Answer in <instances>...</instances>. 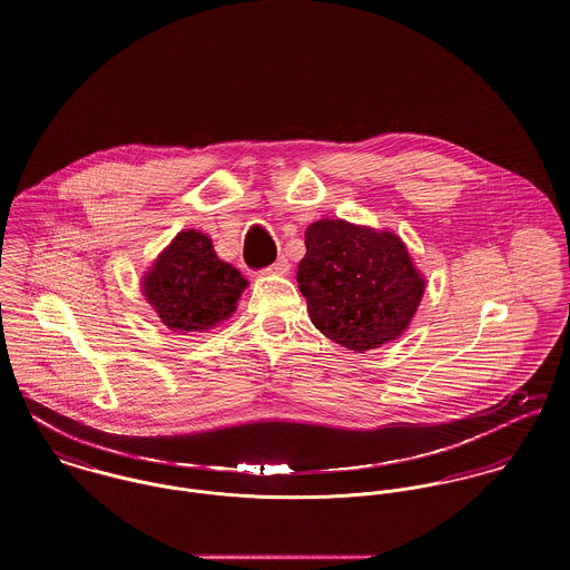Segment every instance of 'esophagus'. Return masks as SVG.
<instances>
[{
    "label": "esophagus",
    "mask_w": 570,
    "mask_h": 570,
    "mask_svg": "<svg viewBox=\"0 0 570 570\" xmlns=\"http://www.w3.org/2000/svg\"><path fill=\"white\" fill-rule=\"evenodd\" d=\"M289 267H292L289 261H287L285 256H281L274 265L267 267V274H272V276H287V274H289Z\"/></svg>",
    "instance_id": "1"
}]
</instances>
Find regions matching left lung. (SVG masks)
Returning <instances> with one entry per match:
<instances>
[{
	"mask_svg": "<svg viewBox=\"0 0 570 570\" xmlns=\"http://www.w3.org/2000/svg\"><path fill=\"white\" fill-rule=\"evenodd\" d=\"M298 287L312 323L335 344L364 353L406 331L425 292L406 244L391 230L318 219L305 233Z\"/></svg>",
	"mask_w": 570,
	"mask_h": 570,
	"instance_id": "1",
	"label": "left lung"
}]
</instances>
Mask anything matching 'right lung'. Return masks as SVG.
<instances>
[{
    "label": "right lung",
    "mask_w": 570,
    "mask_h": 570,
    "mask_svg": "<svg viewBox=\"0 0 570 570\" xmlns=\"http://www.w3.org/2000/svg\"><path fill=\"white\" fill-rule=\"evenodd\" d=\"M247 287L202 230H181L142 276L145 301L175 333H206L228 321Z\"/></svg>",
    "instance_id": "1"
}]
</instances>
